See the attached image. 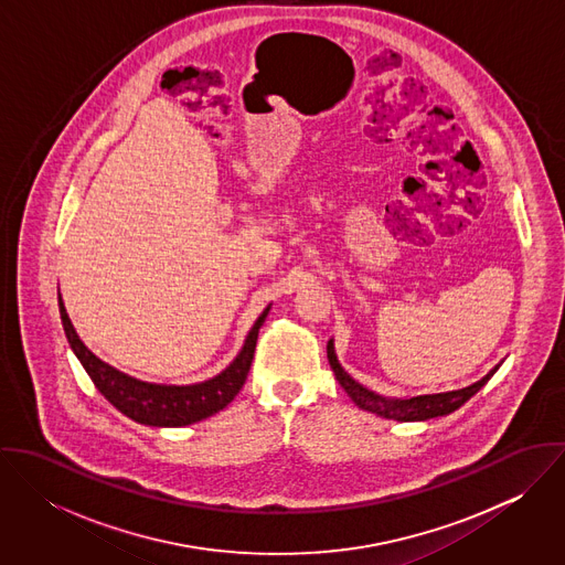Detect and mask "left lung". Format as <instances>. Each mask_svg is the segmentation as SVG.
I'll return each instance as SVG.
<instances>
[{"mask_svg":"<svg viewBox=\"0 0 565 565\" xmlns=\"http://www.w3.org/2000/svg\"><path fill=\"white\" fill-rule=\"evenodd\" d=\"M328 352V363L334 372V379L339 381V385L345 390V394L352 398V403L356 404L363 411L376 413L381 417L387 419H396V422H424L430 417H441L448 415L452 411H457L459 406L468 403L477 392H481L487 381L498 372L500 363L489 370L481 381L472 383L470 387L463 390H455V392H444V394H426V396H411V398H390V396H381L367 387H363L361 383H356L339 363L337 352H334V341L330 339L326 345Z\"/></svg>","mask_w":565,"mask_h":565,"instance_id":"left-lung-1","label":"left lung"}]
</instances>
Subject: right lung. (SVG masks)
Segmentation results:
<instances>
[{
	"label": "right lung",
	"instance_id": "add662e5",
	"mask_svg": "<svg viewBox=\"0 0 565 565\" xmlns=\"http://www.w3.org/2000/svg\"><path fill=\"white\" fill-rule=\"evenodd\" d=\"M58 307H61V320H63L67 341L74 354L78 356L82 367L90 376L93 385L99 390V394L117 411H121L126 417L146 426H162V428L195 424L200 419H206L220 413L222 408H226L235 401V396L242 392L252 359H254L258 328L263 326L269 313V307H267L258 316V320L249 328L243 341L239 354L217 376L202 383H193V385H159V383H148V381L128 376L117 367L104 363L99 356H95L78 337L74 323L67 316L61 294H58Z\"/></svg>",
	"mask_w": 565,
	"mask_h": 565
}]
</instances>
